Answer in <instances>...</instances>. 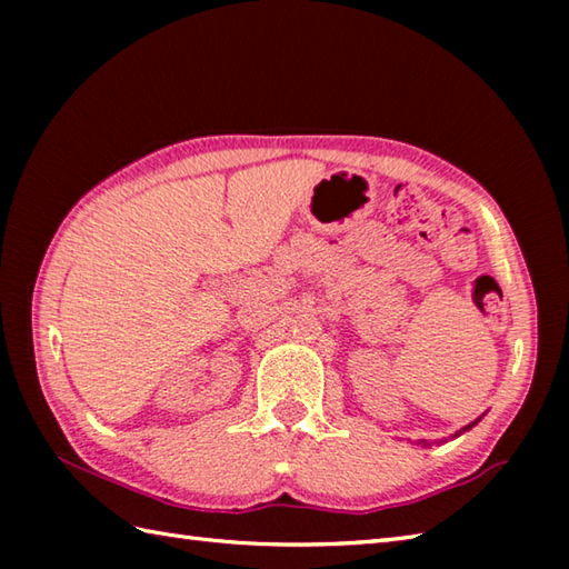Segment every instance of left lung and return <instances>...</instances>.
Here are the masks:
<instances>
[{"label":"left lung","mask_w":569,"mask_h":569,"mask_svg":"<svg viewBox=\"0 0 569 569\" xmlns=\"http://www.w3.org/2000/svg\"><path fill=\"white\" fill-rule=\"evenodd\" d=\"M477 422H479V418H477V420H475V422H469V426H465V428H462V430H459V432H455V438H457V435H462V432H465V430H469V428H475V426H477ZM418 445H422V447H428V445H430V442H428V440H420V442H418Z\"/></svg>","instance_id":"1"}]
</instances>
